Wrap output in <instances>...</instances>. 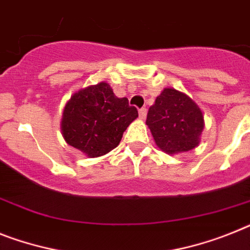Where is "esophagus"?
Masks as SVG:
<instances>
[{
    "mask_svg": "<svg viewBox=\"0 0 250 250\" xmlns=\"http://www.w3.org/2000/svg\"><path fill=\"white\" fill-rule=\"evenodd\" d=\"M138 115H140V119L146 118V115H147V109L146 108L140 109V110H138Z\"/></svg>",
    "mask_w": 250,
    "mask_h": 250,
    "instance_id": "34e87169",
    "label": "esophagus"
}]
</instances>
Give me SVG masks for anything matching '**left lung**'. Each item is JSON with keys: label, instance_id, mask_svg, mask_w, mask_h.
Instances as JSON below:
<instances>
[{"label": "left lung", "instance_id": "8db88e82", "mask_svg": "<svg viewBox=\"0 0 250 250\" xmlns=\"http://www.w3.org/2000/svg\"><path fill=\"white\" fill-rule=\"evenodd\" d=\"M146 125L157 147L174 155L198 146L205 119L201 108L189 96L167 87L148 109Z\"/></svg>", "mask_w": 250, "mask_h": 250}]
</instances>
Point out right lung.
I'll list each match as a JSON object with an SVG mask.
<instances>
[{
  "label": "right lung",
  "instance_id": "right-lung-1",
  "mask_svg": "<svg viewBox=\"0 0 250 250\" xmlns=\"http://www.w3.org/2000/svg\"><path fill=\"white\" fill-rule=\"evenodd\" d=\"M138 117L127 98H117L106 83L87 86L71 96L63 109L61 131L64 141L89 157L108 154Z\"/></svg>",
  "mask_w": 250,
  "mask_h": 250
}]
</instances>
